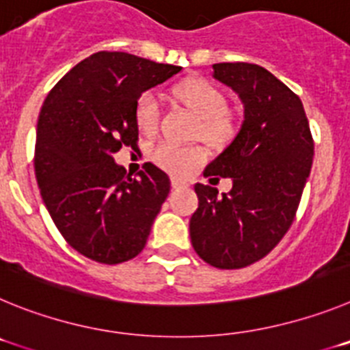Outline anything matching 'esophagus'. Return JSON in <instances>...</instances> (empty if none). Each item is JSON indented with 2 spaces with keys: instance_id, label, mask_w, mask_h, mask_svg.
I'll return each instance as SVG.
<instances>
[{
  "instance_id": "34e87169",
  "label": "esophagus",
  "mask_w": 350,
  "mask_h": 350,
  "mask_svg": "<svg viewBox=\"0 0 350 350\" xmlns=\"http://www.w3.org/2000/svg\"><path fill=\"white\" fill-rule=\"evenodd\" d=\"M172 185L175 189H182V187H187V182L184 178H178V177H172Z\"/></svg>"
}]
</instances>
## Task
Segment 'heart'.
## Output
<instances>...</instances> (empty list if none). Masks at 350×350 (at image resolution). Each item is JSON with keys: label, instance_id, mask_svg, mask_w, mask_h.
<instances>
[{"label": "heart", "instance_id": "b5f03b06", "mask_svg": "<svg viewBox=\"0 0 350 350\" xmlns=\"http://www.w3.org/2000/svg\"><path fill=\"white\" fill-rule=\"evenodd\" d=\"M178 100L198 117L196 133L210 144H224L234 133V122L226 112V98L215 85L205 80H187L175 89ZM135 119L144 133H152L159 120V103L152 91L138 98ZM161 168L172 173H187L205 159V150L198 145H178L173 142H159L152 152Z\"/></svg>", "mask_w": 350, "mask_h": 350}]
</instances>
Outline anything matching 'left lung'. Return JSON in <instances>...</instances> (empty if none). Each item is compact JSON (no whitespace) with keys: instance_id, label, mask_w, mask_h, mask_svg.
Masks as SVG:
<instances>
[{"instance_id":"1","label":"left lung","mask_w":350,"mask_h":350,"mask_svg":"<svg viewBox=\"0 0 350 350\" xmlns=\"http://www.w3.org/2000/svg\"><path fill=\"white\" fill-rule=\"evenodd\" d=\"M212 77L243 105V122L205 177L233 182L230 193L196 184L189 221L196 254L221 270L249 267L287 233L314 157L308 120L298 96L268 70L250 63L213 64ZM217 180V178H210Z\"/></svg>"}]
</instances>
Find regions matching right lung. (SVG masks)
<instances>
[{"mask_svg":"<svg viewBox=\"0 0 350 350\" xmlns=\"http://www.w3.org/2000/svg\"><path fill=\"white\" fill-rule=\"evenodd\" d=\"M180 66L128 52H96L55 83L36 126L35 173L42 200L68 243L105 265L144 250L170 178L145 163L126 175L113 154L137 147L135 108L142 92L177 75Z\"/></svg>","mask_w":350,"mask_h":350,"instance_id":"right-lung-1","label":"right lung"}]
</instances>
